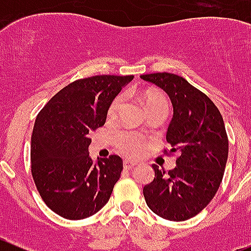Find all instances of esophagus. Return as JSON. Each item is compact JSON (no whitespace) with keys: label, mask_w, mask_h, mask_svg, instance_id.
<instances>
[{"label":"esophagus","mask_w":251,"mask_h":251,"mask_svg":"<svg viewBox=\"0 0 251 251\" xmlns=\"http://www.w3.org/2000/svg\"><path fill=\"white\" fill-rule=\"evenodd\" d=\"M135 165H136V162L130 161V160H125V161H124V169H125V170H130V169L134 168Z\"/></svg>","instance_id":"1"}]
</instances>
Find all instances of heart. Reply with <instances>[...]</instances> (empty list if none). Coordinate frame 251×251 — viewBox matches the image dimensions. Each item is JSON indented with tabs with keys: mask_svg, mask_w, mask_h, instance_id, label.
<instances>
[{
	"mask_svg": "<svg viewBox=\"0 0 251 251\" xmlns=\"http://www.w3.org/2000/svg\"><path fill=\"white\" fill-rule=\"evenodd\" d=\"M124 101H125L124 94L117 95L116 98L111 101L109 109H107V119H110V120L116 119L121 107H123ZM144 101H145V107L148 112L157 109L169 110L168 99L165 98L161 92L148 91L144 96ZM115 146H116L117 150L124 153V155H126V156H135L141 151L142 146H144V140L136 132L121 131L115 136Z\"/></svg>",
	"mask_w": 251,
	"mask_h": 251,
	"instance_id": "b5f03b06",
	"label": "heart"
}]
</instances>
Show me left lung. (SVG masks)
<instances>
[{"mask_svg":"<svg viewBox=\"0 0 251 251\" xmlns=\"http://www.w3.org/2000/svg\"><path fill=\"white\" fill-rule=\"evenodd\" d=\"M170 98L174 116L166 132L170 149L179 152L169 173L153 164L155 177L144 186L146 204L156 215L184 221L198 215L215 196L226 166L229 140L215 103L184 77L169 72L141 75Z\"/></svg>","mask_w":251,"mask_h":251,"instance_id":"8db88e82","label":"left lung"}]
</instances>
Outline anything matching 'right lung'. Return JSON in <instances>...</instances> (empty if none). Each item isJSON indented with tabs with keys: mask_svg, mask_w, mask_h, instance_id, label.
I'll return each instance as SVG.
<instances>
[{
	"mask_svg": "<svg viewBox=\"0 0 251 251\" xmlns=\"http://www.w3.org/2000/svg\"><path fill=\"white\" fill-rule=\"evenodd\" d=\"M134 76L80 78L58 91L38 112L31 137V173L42 200L69 220L100 211L120 179L117 155L89 156V132L103 126L110 103Z\"/></svg>",
	"mask_w": 251,
	"mask_h": 251,
	"instance_id": "1",
	"label": "right lung"
}]
</instances>
